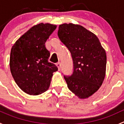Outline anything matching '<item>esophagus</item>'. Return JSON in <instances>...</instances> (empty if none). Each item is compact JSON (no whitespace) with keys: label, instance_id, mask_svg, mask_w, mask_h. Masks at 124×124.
<instances>
[{"label":"esophagus","instance_id":"1","mask_svg":"<svg viewBox=\"0 0 124 124\" xmlns=\"http://www.w3.org/2000/svg\"><path fill=\"white\" fill-rule=\"evenodd\" d=\"M56 66L57 67V68H58V70L59 71H60L61 70V62H57V63H56Z\"/></svg>","mask_w":124,"mask_h":124}]
</instances>
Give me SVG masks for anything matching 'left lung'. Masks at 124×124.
<instances>
[{
  "mask_svg": "<svg viewBox=\"0 0 124 124\" xmlns=\"http://www.w3.org/2000/svg\"><path fill=\"white\" fill-rule=\"evenodd\" d=\"M57 35L71 54L73 72L64 76L68 89L81 99L87 98L100 87L106 76V51L97 36L79 24L64 23Z\"/></svg>",
  "mask_w": 124,
  "mask_h": 124,
  "instance_id": "left-lung-1",
  "label": "left lung"
}]
</instances>
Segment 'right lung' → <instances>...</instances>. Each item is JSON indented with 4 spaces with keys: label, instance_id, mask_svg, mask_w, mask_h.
<instances>
[{
    "label": "right lung",
    "instance_id": "right-lung-1",
    "mask_svg": "<svg viewBox=\"0 0 124 124\" xmlns=\"http://www.w3.org/2000/svg\"><path fill=\"white\" fill-rule=\"evenodd\" d=\"M56 27L42 23L33 26L11 48V74L18 87L27 94L37 95L48 90L53 73L58 70L48 61L50 54L45 46Z\"/></svg>",
    "mask_w": 124,
    "mask_h": 124
}]
</instances>
